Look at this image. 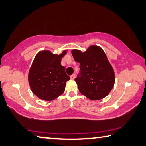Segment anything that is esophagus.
I'll return each instance as SVG.
<instances>
[{"label":"esophagus","mask_w":146,"mask_h":146,"mask_svg":"<svg viewBox=\"0 0 146 146\" xmlns=\"http://www.w3.org/2000/svg\"><path fill=\"white\" fill-rule=\"evenodd\" d=\"M75 77H76V76H75L74 74L70 76V79H71V80H74V79L75 78Z\"/></svg>","instance_id":"esophagus-1"}]
</instances>
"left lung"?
Here are the masks:
<instances>
[{"mask_svg":"<svg viewBox=\"0 0 146 146\" xmlns=\"http://www.w3.org/2000/svg\"><path fill=\"white\" fill-rule=\"evenodd\" d=\"M72 54L80 63V72L75 81L81 94L90 100H99L108 96L114 86L115 74L103 50L91 45L85 52L73 49Z\"/></svg>","mask_w":146,"mask_h":146,"instance_id":"8db88e82","label":"left lung"}]
</instances>
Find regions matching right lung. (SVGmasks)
Returning a JSON list of instances; mask_svg holds the SVG:
<instances>
[{"label":"right lung","mask_w":146,"mask_h":146,"mask_svg":"<svg viewBox=\"0 0 146 146\" xmlns=\"http://www.w3.org/2000/svg\"><path fill=\"white\" fill-rule=\"evenodd\" d=\"M66 54V50L60 55L49 50H42L35 56L28 81L33 93L38 98L52 101L64 92L66 82L70 80L65 67L61 65V58Z\"/></svg>","instance_id":"1"}]
</instances>
